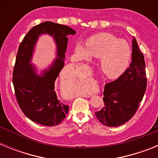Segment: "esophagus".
Returning a JSON list of instances; mask_svg holds the SVG:
<instances>
[{
  "mask_svg": "<svg viewBox=\"0 0 158 158\" xmlns=\"http://www.w3.org/2000/svg\"><path fill=\"white\" fill-rule=\"evenodd\" d=\"M85 97H86V96H85Z\"/></svg>",
  "mask_w": 158,
  "mask_h": 158,
  "instance_id": "1",
  "label": "esophagus"
}]
</instances>
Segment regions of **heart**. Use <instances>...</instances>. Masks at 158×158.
Wrapping results in <instances>:
<instances>
[{"label": "heart", "instance_id": "obj_1", "mask_svg": "<svg viewBox=\"0 0 158 158\" xmlns=\"http://www.w3.org/2000/svg\"><path fill=\"white\" fill-rule=\"evenodd\" d=\"M75 53L81 59L100 58V69L105 76L116 78L127 69L132 51L129 43L110 33H101L89 39L86 46L78 43Z\"/></svg>", "mask_w": 158, "mask_h": 158}]
</instances>
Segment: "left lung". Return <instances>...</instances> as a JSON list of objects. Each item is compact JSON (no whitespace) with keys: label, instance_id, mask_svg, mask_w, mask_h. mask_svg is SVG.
Returning a JSON list of instances; mask_svg holds the SVG:
<instances>
[{"label":"left lung","instance_id":"8db88e82","mask_svg":"<svg viewBox=\"0 0 158 158\" xmlns=\"http://www.w3.org/2000/svg\"><path fill=\"white\" fill-rule=\"evenodd\" d=\"M146 89V63L136 40H132V58L130 67L114 81L106 84L104 106L95 112L101 123L118 127L129 121L139 108Z\"/></svg>","mask_w":158,"mask_h":158}]
</instances>
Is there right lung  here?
Returning a JSON list of instances; mask_svg holds the SVG:
<instances>
[{"label":"right lung","instance_id":"1","mask_svg":"<svg viewBox=\"0 0 158 158\" xmlns=\"http://www.w3.org/2000/svg\"><path fill=\"white\" fill-rule=\"evenodd\" d=\"M43 34H50L54 39L57 58L39 75L30 62L37 40ZM75 34L76 31L68 26L47 21L32 27L19 45L12 74L15 94L23 114L36 123L55 126L68 113L69 106L58 98L54 83L64 67L67 35Z\"/></svg>","mask_w":158,"mask_h":158}]
</instances>
